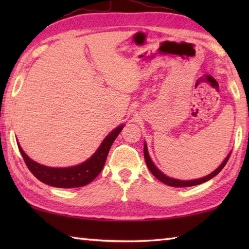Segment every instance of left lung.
Masks as SVG:
<instances>
[{
	"mask_svg": "<svg viewBox=\"0 0 249 249\" xmlns=\"http://www.w3.org/2000/svg\"><path fill=\"white\" fill-rule=\"evenodd\" d=\"M230 156L231 154L227 156V157L225 158L224 161L222 162V165L217 168L216 170H214L212 174H210L209 176L204 177V178H201V179H196V180H189V181H182V180H177V179H172V178H169V177H167L162 174L161 171H159L157 168H156V166L153 163V161H151V159L149 157L148 155V150H147V146L146 144L144 145V157H145V161H146V165L147 167H148V169L150 170L151 174H153L156 178H157L158 180L161 181V182L166 183L168 185H170V187H192V185H196V184H200V183H203L205 182V181H208L210 179H212L213 177H215L218 172H220L223 168H224V166L226 165V162L229 161L230 159Z\"/></svg>",
	"mask_w": 249,
	"mask_h": 249,
	"instance_id": "obj_1",
	"label": "left lung"
}]
</instances>
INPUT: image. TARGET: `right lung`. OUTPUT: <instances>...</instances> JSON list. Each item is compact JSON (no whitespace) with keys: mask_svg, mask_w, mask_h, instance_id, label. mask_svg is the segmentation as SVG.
Returning a JSON list of instances; mask_svg holds the SVG:
<instances>
[{"mask_svg":"<svg viewBox=\"0 0 249 249\" xmlns=\"http://www.w3.org/2000/svg\"><path fill=\"white\" fill-rule=\"evenodd\" d=\"M122 129H123V125L119 126L111 134L107 135L102 145L99 147L98 151L86 162L70 168H50L39 165V163L33 161L24 153L20 146L18 145L29 171L41 182L56 188H79L90 183L102 171L109 148Z\"/></svg>","mask_w":249,"mask_h":249,"instance_id":"right-lung-1","label":"right lung"}]
</instances>
